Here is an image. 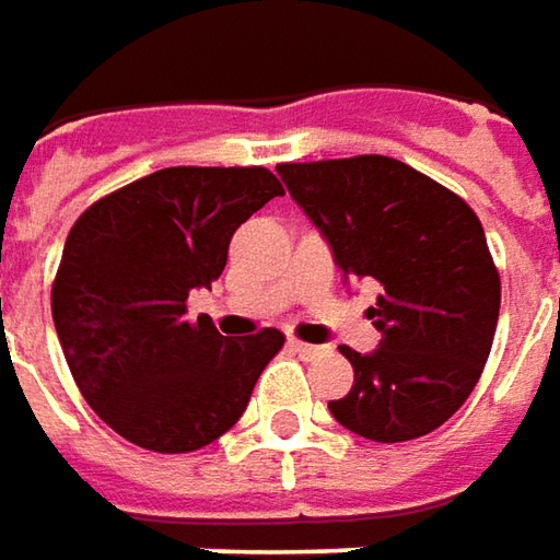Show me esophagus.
<instances>
[{
	"label": "esophagus",
	"mask_w": 560,
	"mask_h": 560,
	"mask_svg": "<svg viewBox=\"0 0 560 560\" xmlns=\"http://www.w3.org/2000/svg\"><path fill=\"white\" fill-rule=\"evenodd\" d=\"M289 348H292V351H295L302 360H314V358H320V354H326L324 345H307V341H299V339L289 341Z\"/></svg>",
	"instance_id": "esophagus-1"
}]
</instances>
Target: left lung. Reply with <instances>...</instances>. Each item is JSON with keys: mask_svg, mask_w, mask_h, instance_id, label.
Listing matches in <instances>:
<instances>
[{"mask_svg": "<svg viewBox=\"0 0 560 560\" xmlns=\"http://www.w3.org/2000/svg\"><path fill=\"white\" fill-rule=\"evenodd\" d=\"M277 175L326 240L345 280L382 283L370 320L378 348L358 354L354 385L329 400L336 422L397 444L444 425L490 358L499 273L478 215L392 156L283 163Z\"/></svg>", "mask_w": 560, "mask_h": 560, "instance_id": "obj_1", "label": "left lung"}]
</instances>
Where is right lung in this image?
Masks as SVG:
<instances>
[{"label":"right lung","instance_id":"obj_1","mask_svg":"<svg viewBox=\"0 0 560 560\" xmlns=\"http://www.w3.org/2000/svg\"><path fill=\"white\" fill-rule=\"evenodd\" d=\"M283 187L268 168H160L89 206L63 243L51 317L89 407L131 444L190 453L243 416L283 332L234 341L187 295L212 289L234 231Z\"/></svg>","mask_w":560,"mask_h":560}]
</instances>
